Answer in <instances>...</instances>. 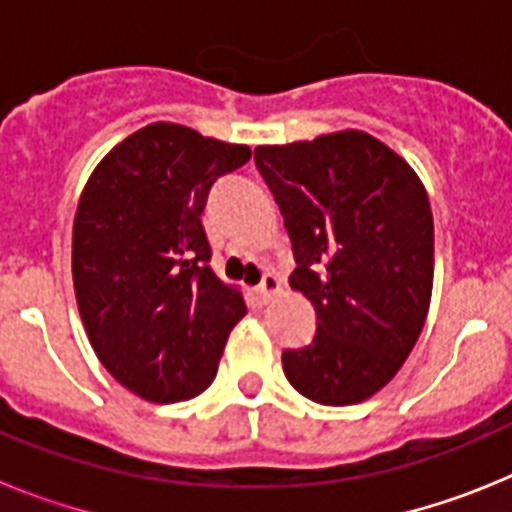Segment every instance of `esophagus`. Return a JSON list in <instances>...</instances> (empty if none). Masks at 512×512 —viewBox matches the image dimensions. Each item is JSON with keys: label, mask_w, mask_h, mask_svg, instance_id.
I'll return each instance as SVG.
<instances>
[{"label": "esophagus", "mask_w": 512, "mask_h": 512, "mask_svg": "<svg viewBox=\"0 0 512 512\" xmlns=\"http://www.w3.org/2000/svg\"><path fill=\"white\" fill-rule=\"evenodd\" d=\"M279 289H282V282H279V277H274V274H264V279H261V284L256 287V292H259L261 300L269 302L271 297L277 295Z\"/></svg>", "instance_id": "esophagus-1"}]
</instances>
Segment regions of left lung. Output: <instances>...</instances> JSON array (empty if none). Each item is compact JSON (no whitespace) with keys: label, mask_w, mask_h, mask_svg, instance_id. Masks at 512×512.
Segmentation results:
<instances>
[{"label":"left lung","mask_w":512,"mask_h":512,"mask_svg":"<svg viewBox=\"0 0 512 512\" xmlns=\"http://www.w3.org/2000/svg\"><path fill=\"white\" fill-rule=\"evenodd\" d=\"M292 241L289 284L318 330L282 354L284 374L320 405L377 395L413 351L433 289V215L413 166L364 130L256 148Z\"/></svg>","instance_id":"obj_1"}]
</instances>
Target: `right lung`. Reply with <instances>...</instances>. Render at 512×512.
<instances>
[{"mask_svg":"<svg viewBox=\"0 0 512 512\" xmlns=\"http://www.w3.org/2000/svg\"><path fill=\"white\" fill-rule=\"evenodd\" d=\"M251 158L243 143L151 122L92 171L71 235L76 305L102 366L148 402H182L210 387L241 289L210 266L207 194Z\"/></svg>","mask_w":512,"mask_h":512,"instance_id":"obj_1","label":"right lung"}]
</instances>
